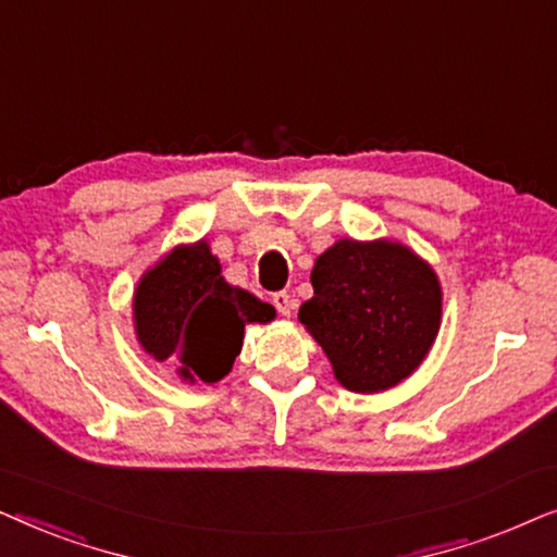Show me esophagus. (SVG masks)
<instances>
[{
	"instance_id": "esophagus-1",
	"label": "esophagus",
	"mask_w": 557,
	"mask_h": 557,
	"mask_svg": "<svg viewBox=\"0 0 557 557\" xmlns=\"http://www.w3.org/2000/svg\"><path fill=\"white\" fill-rule=\"evenodd\" d=\"M273 307L278 309L281 317H292L296 304H294L292 294H288V292H276V294H273Z\"/></svg>"
}]
</instances>
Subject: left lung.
Instances as JSON below:
<instances>
[{"label": "left lung", "mask_w": 557, "mask_h": 557, "mask_svg": "<svg viewBox=\"0 0 557 557\" xmlns=\"http://www.w3.org/2000/svg\"><path fill=\"white\" fill-rule=\"evenodd\" d=\"M299 322L352 393H380L425 360L441 326V284L393 240L342 238L317 258Z\"/></svg>", "instance_id": "left-lung-1"}]
</instances>
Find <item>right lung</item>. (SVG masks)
<instances>
[{
  "label": "right lung",
  "mask_w": 557,
  "mask_h": 557,
  "mask_svg": "<svg viewBox=\"0 0 557 557\" xmlns=\"http://www.w3.org/2000/svg\"><path fill=\"white\" fill-rule=\"evenodd\" d=\"M276 309L231 286L205 240L177 246L144 273L134 292L136 339L154 360L177 364L187 383H218L231 372L250 322Z\"/></svg>",
  "instance_id": "add662e5"
}]
</instances>
